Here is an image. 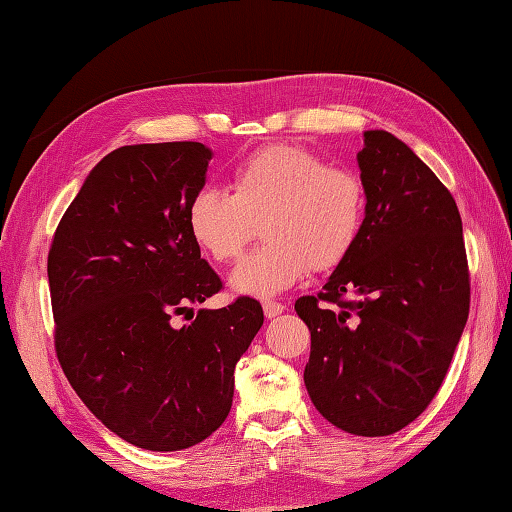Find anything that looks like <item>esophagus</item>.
<instances>
[{"label": "esophagus", "instance_id": "1", "mask_svg": "<svg viewBox=\"0 0 512 512\" xmlns=\"http://www.w3.org/2000/svg\"><path fill=\"white\" fill-rule=\"evenodd\" d=\"M262 308H264L266 319H275V317H279L281 312H284V306H281V303H277V301H264Z\"/></svg>", "mask_w": 512, "mask_h": 512}]
</instances>
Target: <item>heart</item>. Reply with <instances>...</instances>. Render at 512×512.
<instances>
[{
    "instance_id": "obj_1",
    "label": "heart",
    "mask_w": 512,
    "mask_h": 512,
    "mask_svg": "<svg viewBox=\"0 0 512 512\" xmlns=\"http://www.w3.org/2000/svg\"><path fill=\"white\" fill-rule=\"evenodd\" d=\"M365 222L361 178L325 165L299 145H268L231 173V193L202 187L187 206V226L206 255L231 262L264 228L266 244L231 273L237 295L275 297L352 253Z\"/></svg>"
}]
</instances>
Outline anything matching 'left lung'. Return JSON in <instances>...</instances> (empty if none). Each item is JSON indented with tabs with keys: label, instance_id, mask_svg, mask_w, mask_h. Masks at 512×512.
Returning <instances> with one entry per match:
<instances>
[{
	"label": "left lung",
	"instance_id": "obj_1",
	"mask_svg": "<svg viewBox=\"0 0 512 512\" xmlns=\"http://www.w3.org/2000/svg\"><path fill=\"white\" fill-rule=\"evenodd\" d=\"M363 140L361 237L295 310L312 339L303 380L314 407L334 427L378 438L407 427L438 394L471 288L449 189L394 134L367 129Z\"/></svg>",
	"mask_w": 512,
	"mask_h": 512
}]
</instances>
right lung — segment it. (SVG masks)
<instances>
[{"mask_svg": "<svg viewBox=\"0 0 512 512\" xmlns=\"http://www.w3.org/2000/svg\"><path fill=\"white\" fill-rule=\"evenodd\" d=\"M211 156L202 143L114 149L88 173L48 255L63 372L138 449H189L220 429L235 365L264 323L250 297L173 323L222 288L187 226Z\"/></svg>", "mask_w": 512, "mask_h": 512, "instance_id": "1", "label": "right lung"}]
</instances>
